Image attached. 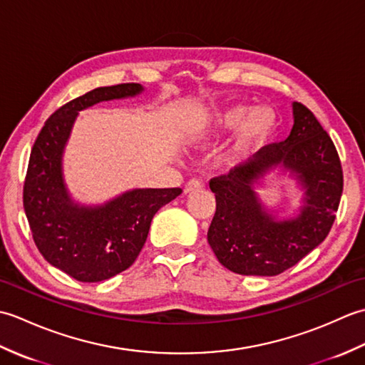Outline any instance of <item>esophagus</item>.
I'll return each mask as SVG.
<instances>
[{
  "label": "esophagus",
  "mask_w": 365,
  "mask_h": 365,
  "mask_svg": "<svg viewBox=\"0 0 365 365\" xmlns=\"http://www.w3.org/2000/svg\"><path fill=\"white\" fill-rule=\"evenodd\" d=\"M202 188V183H200L199 180H190L187 185H185V195H188V192H192V191H197Z\"/></svg>",
  "instance_id": "obj_1"
}]
</instances>
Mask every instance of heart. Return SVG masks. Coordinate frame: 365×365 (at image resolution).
<instances>
[{"instance_id":"heart-1","label":"heart","mask_w":365,"mask_h":365,"mask_svg":"<svg viewBox=\"0 0 365 365\" xmlns=\"http://www.w3.org/2000/svg\"><path fill=\"white\" fill-rule=\"evenodd\" d=\"M277 130V115L273 108L259 106L251 111L246 105H230L210 113L187 131L191 144L210 143L234 131L226 149V158L232 163L250 158L262 149Z\"/></svg>"}]
</instances>
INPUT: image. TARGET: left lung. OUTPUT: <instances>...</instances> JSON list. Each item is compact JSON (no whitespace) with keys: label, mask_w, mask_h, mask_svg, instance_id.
<instances>
[{"label":"left lung","mask_w":365,"mask_h":365,"mask_svg":"<svg viewBox=\"0 0 365 365\" xmlns=\"http://www.w3.org/2000/svg\"><path fill=\"white\" fill-rule=\"evenodd\" d=\"M292 108L285 141L262 147L227 175L210 180L216 212L208 245L237 274H281L314 251L336 220L344 174L334 143L304 105L293 102ZM276 170L289 172L303 192L297 215L289 219H279L255 191Z\"/></svg>","instance_id":"obj_1"}]
</instances>
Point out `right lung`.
I'll return each instance as SVG.
<instances>
[{"label":"right lung","mask_w":365,"mask_h":365,"mask_svg":"<svg viewBox=\"0 0 365 365\" xmlns=\"http://www.w3.org/2000/svg\"><path fill=\"white\" fill-rule=\"evenodd\" d=\"M138 83L97 88L61 106L45 122L31 150L23 205L43 259L80 282H100L133 265L153 215L180 188H135L100 205L76 202L63 158L78 113L100 102L136 97Z\"/></svg>","instance_id":"obj_1"}]
</instances>
